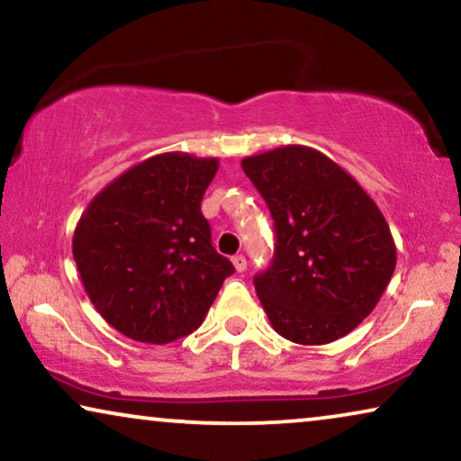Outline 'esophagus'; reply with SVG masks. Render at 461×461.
Wrapping results in <instances>:
<instances>
[{"label": "esophagus", "instance_id": "34e87169", "mask_svg": "<svg viewBox=\"0 0 461 461\" xmlns=\"http://www.w3.org/2000/svg\"><path fill=\"white\" fill-rule=\"evenodd\" d=\"M233 267H236L238 274H242V271H246V257L244 255H236L231 258Z\"/></svg>", "mask_w": 461, "mask_h": 461}]
</instances>
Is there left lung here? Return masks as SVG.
I'll return each instance as SVG.
<instances>
[{
	"mask_svg": "<svg viewBox=\"0 0 461 461\" xmlns=\"http://www.w3.org/2000/svg\"><path fill=\"white\" fill-rule=\"evenodd\" d=\"M276 225L269 269L255 290L271 326L296 345L347 336L378 304L397 249L369 194L326 154L282 146L242 160Z\"/></svg>",
	"mask_w": 461,
	"mask_h": 461,
	"instance_id": "1",
	"label": "left lung"
}]
</instances>
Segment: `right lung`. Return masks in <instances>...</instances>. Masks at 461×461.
<instances>
[{"label":"right lung","mask_w":461,"mask_h":461,"mask_svg":"<svg viewBox=\"0 0 461 461\" xmlns=\"http://www.w3.org/2000/svg\"><path fill=\"white\" fill-rule=\"evenodd\" d=\"M217 168L219 158L157 154L110 181L83 211L73 236L83 288L127 339H184L233 274L200 212Z\"/></svg>","instance_id":"right-lung-1"}]
</instances>
